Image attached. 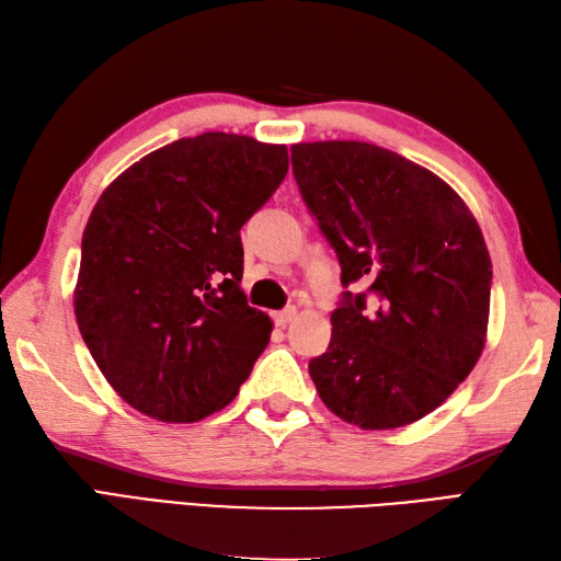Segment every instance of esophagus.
I'll list each match as a JSON object with an SVG mask.
<instances>
[{
	"label": "esophagus",
	"mask_w": 561,
	"mask_h": 561,
	"mask_svg": "<svg viewBox=\"0 0 561 561\" xmlns=\"http://www.w3.org/2000/svg\"><path fill=\"white\" fill-rule=\"evenodd\" d=\"M294 318H296V308H294V306H291V308H284V310H279V312H275V322H277V328H286V324H289Z\"/></svg>",
	"instance_id": "obj_1"
}]
</instances>
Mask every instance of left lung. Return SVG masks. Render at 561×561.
Segmentation results:
<instances>
[{"label": "left lung", "mask_w": 561, "mask_h": 561, "mask_svg": "<svg viewBox=\"0 0 561 561\" xmlns=\"http://www.w3.org/2000/svg\"><path fill=\"white\" fill-rule=\"evenodd\" d=\"M296 184L336 251L344 291L308 373L342 421L392 430L435 411L485 348L492 263L457 191L360 140L291 146ZM368 293L378 304L368 309Z\"/></svg>", "instance_id": "obj_1"}]
</instances>
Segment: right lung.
I'll return each mask as SVG.
<instances>
[{"label":"right lung","instance_id":"add662e5","mask_svg":"<svg viewBox=\"0 0 561 561\" xmlns=\"http://www.w3.org/2000/svg\"><path fill=\"white\" fill-rule=\"evenodd\" d=\"M286 169V146L207 131L146 154L100 195L73 310L90 356L136 411L195 423L239 394L272 332L241 291V227Z\"/></svg>","mask_w":561,"mask_h":561}]
</instances>
